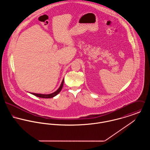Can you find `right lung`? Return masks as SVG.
<instances>
[{
  "label": "right lung",
  "mask_w": 150,
  "mask_h": 150,
  "mask_svg": "<svg viewBox=\"0 0 150 150\" xmlns=\"http://www.w3.org/2000/svg\"><path fill=\"white\" fill-rule=\"evenodd\" d=\"M64 79L62 80L61 84L60 86L59 87V88L56 91H55L54 92L50 93V94H42V93H30L33 95H35V96H36L39 97V98H54V96H57L61 92V91L62 89L63 86H64Z\"/></svg>",
  "instance_id": "obj_1"
}]
</instances>
